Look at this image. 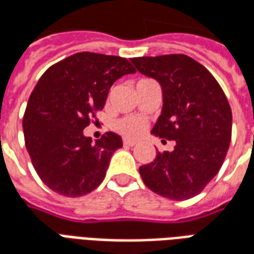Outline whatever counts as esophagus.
<instances>
[{"label": "esophagus", "instance_id": "esophagus-1", "mask_svg": "<svg viewBox=\"0 0 254 254\" xmlns=\"http://www.w3.org/2000/svg\"><path fill=\"white\" fill-rule=\"evenodd\" d=\"M136 144L134 140H130V138H124V145H127V147H133Z\"/></svg>", "mask_w": 254, "mask_h": 254}]
</instances>
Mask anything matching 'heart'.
Wrapping results in <instances>:
<instances>
[{"label": "heart", "instance_id": "obj_1", "mask_svg": "<svg viewBox=\"0 0 254 254\" xmlns=\"http://www.w3.org/2000/svg\"><path fill=\"white\" fill-rule=\"evenodd\" d=\"M147 124L138 117H125L116 122V129L127 137H138L145 130Z\"/></svg>", "mask_w": 254, "mask_h": 254}]
</instances>
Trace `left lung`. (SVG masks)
I'll return each mask as SVG.
<instances>
[{"mask_svg":"<svg viewBox=\"0 0 254 254\" xmlns=\"http://www.w3.org/2000/svg\"><path fill=\"white\" fill-rule=\"evenodd\" d=\"M162 87V114L151 133L174 140L169 152L138 171L144 184L170 200H188L218 174L231 140V109L223 89L201 64L185 54L130 60Z\"/></svg>","mask_w":254,"mask_h":254,"instance_id":"obj_1","label":"left lung"}]
</instances>
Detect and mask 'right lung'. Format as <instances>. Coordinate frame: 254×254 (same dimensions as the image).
Here are the masks:
<instances>
[{"mask_svg":"<svg viewBox=\"0 0 254 254\" xmlns=\"http://www.w3.org/2000/svg\"><path fill=\"white\" fill-rule=\"evenodd\" d=\"M134 72L127 58L83 52L42 74L27 103L23 130L31 162L46 187L78 197L102 184L122 138L107 132L92 143L83 130L103 109L114 81Z\"/></svg>","mask_w":254,"mask_h":254,"instance_id":"obj_1","label":"right lung"}]
</instances>
